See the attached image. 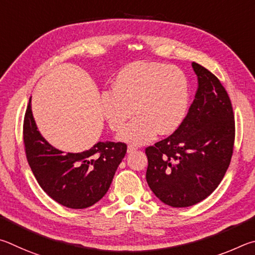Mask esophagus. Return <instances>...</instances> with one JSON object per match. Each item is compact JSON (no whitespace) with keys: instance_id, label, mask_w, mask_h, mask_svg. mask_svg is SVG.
Returning a JSON list of instances; mask_svg holds the SVG:
<instances>
[{"instance_id":"34e87169","label":"esophagus","mask_w":255,"mask_h":255,"mask_svg":"<svg viewBox=\"0 0 255 255\" xmlns=\"http://www.w3.org/2000/svg\"><path fill=\"white\" fill-rule=\"evenodd\" d=\"M134 151H136V146H134V145L128 146V153H132V152H134Z\"/></svg>"}]
</instances>
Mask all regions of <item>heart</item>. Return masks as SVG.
Segmentation results:
<instances>
[{
  "instance_id": "heart-1",
  "label": "heart",
  "mask_w": 255,
  "mask_h": 255,
  "mask_svg": "<svg viewBox=\"0 0 255 255\" xmlns=\"http://www.w3.org/2000/svg\"><path fill=\"white\" fill-rule=\"evenodd\" d=\"M189 104V82L176 66L137 61L120 70L112 91L101 95L102 113L113 131L131 116L118 139L125 143L145 144L158 134H171L184 121Z\"/></svg>"
}]
</instances>
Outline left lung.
Wrapping results in <instances>:
<instances>
[{
  "label": "left lung",
  "mask_w": 255,
  "mask_h": 255,
  "mask_svg": "<svg viewBox=\"0 0 255 255\" xmlns=\"http://www.w3.org/2000/svg\"><path fill=\"white\" fill-rule=\"evenodd\" d=\"M191 66L198 86L188 114L170 136L145 149L146 182L171 207L207 198L224 178L233 153L235 123L227 92L205 67Z\"/></svg>",
  "instance_id": "8db88e82"
}]
</instances>
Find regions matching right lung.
I'll use <instances>...</instances> for the list:
<instances>
[{"mask_svg": "<svg viewBox=\"0 0 255 255\" xmlns=\"http://www.w3.org/2000/svg\"><path fill=\"white\" fill-rule=\"evenodd\" d=\"M23 140L28 163L49 197L68 208L93 206L107 193L115 171L127 153L122 142H97L83 152L56 149L38 130L31 98L26 107Z\"/></svg>", "mask_w": 255, "mask_h": 255, "instance_id": "obj_1", "label": "right lung"}]
</instances>
